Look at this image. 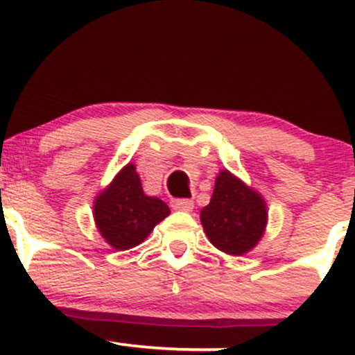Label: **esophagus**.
<instances>
[{
  "label": "esophagus",
  "instance_id": "34e87169",
  "mask_svg": "<svg viewBox=\"0 0 355 355\" xmlns=\"http://www.w3.org/2000/svg\"><path fill=\"white\" fill-rule=\"evenodd\" d=\"M171 208L176 211H186V213H191L194 209L193 199H173L171 201Z\"/></svg>",
  "mask_w": 355,
  "mask_h": 355
}]
</instances>
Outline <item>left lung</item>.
<instances>
[{
	"mask_svg": "<svg viewBox=\"0 0 355 355\" xmlns=\"http://www.w3.org/2000/svg\"><path fill=\"white\" fill-rule=\"evenodd\" d=\"M199 218L211 245L231 257H241L263 238L268 209L258 191L228 169H221L209 205L201 209Z\"/></svg>",
	"mask_w": 355,
	"mask_h": 355,
	"instance_id": "obj_1",
	"label": "left lung"
}]
</instances>
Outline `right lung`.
Instances as JSON below:
<instances>
[{"mask_svg": "<svg viewBox=\"0 0 355 355\" xmlns=\"http://www.w3.org/2000/svg\"><path fill=\"white\" fill-rule=\"evenodd\" d=\"M169 213L162 199L144 193L134 162L122 167L94 199L95 226L105 243L119 252L141 245Z\"/></svg>", "mask_w": 355, "mask_h": 355, "instance_id": "obj_1", "label": "right lung"}]
</instances>
